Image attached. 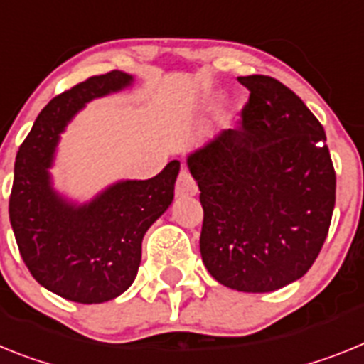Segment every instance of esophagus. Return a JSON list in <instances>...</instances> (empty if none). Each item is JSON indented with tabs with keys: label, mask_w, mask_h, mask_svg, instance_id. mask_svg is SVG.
Listing matches in <instances>:
<instances>
[{
	"label": "esophagus",
	"mask_w": 364,
	"mask_h": 364,
	"mask_svg": "<svg viewBox=\"0 0 364 364\" xmlns=\"http://www.w3.org/2000/svg\"><path fill=\"white\" fill-rule=\"evenodd\" d=\"M198 194V185H196L194 178L186 168L179 172L178 183H176V196L178 198H191V196Z\"/></svg>",
	"instance_id": "1"
}]
</instances>
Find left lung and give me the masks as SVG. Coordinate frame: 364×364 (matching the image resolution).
<instances>
[{"label": "left lung", "mask_w": 364, "mask_h": 364, "mask_svg": "<svg viewBox=\"0 0 364 364\" xmlns=\"http://www.w3.org/2000/svg\"><path fill=\"white\" fill-rule=\"evenodd\" d=\"M251 91L242 124L188 156L200 186V251L223 286L267 293L304 277L322 249L335 207L326 134L277 78L238 77Z\"/></svg>", "instance_id": "8db88e82"}]
</instances>
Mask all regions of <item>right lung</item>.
Returning a JSON list of instances; mask_svg holds the SVG:
<instances>
[{
	"label": "right lung",
	"mask_w": 364,
	"mask_h": 364,
	"mask_svg": "<svg viewBox=\"0 0 364 364\" xmlns=\"http://www.w3.org/2000/svg\"><path fill=\"white\" fill-rule=\"evenodd\" d=\"M132 82L128 73L109 71L55 97L16 156L9 216L21 258L38 284L80 304H100L132 286L144 232L173 200L179 161H170L156 178L107 186L84 205L50 186L58 137L73 115Z\"/></svg>",
	"instance_id": "obj_1"
}]
</instances>
